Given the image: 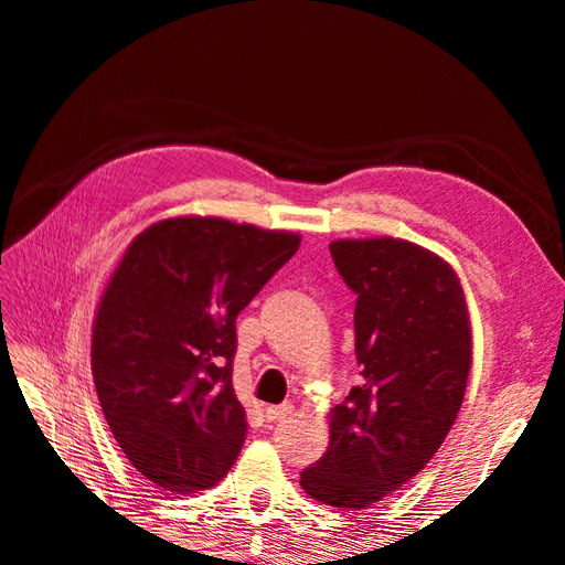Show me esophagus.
Instances as JSON below:
<instances>
[{
  "instance_id": "esophagus-1",
  "label": "esophagus",
  "mask_w": 565,
  "mask_h": 565,
  "mask_svg": "<svg viewBox=\"0 0 565 565\" xmlns=\"http://www.w3.org/2000/svg\"><path fill=\"white\" fill-rule=\"evenodd\" d=\"M264 415H266V419H268V422H282V419H287L289 415H292V405H289V403H282V405H268Z\"/></svg>"
}]
</instances>
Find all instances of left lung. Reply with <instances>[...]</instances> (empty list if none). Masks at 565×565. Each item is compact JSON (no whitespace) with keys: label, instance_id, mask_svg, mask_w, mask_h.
I'll use <instances>...</instances> for the list:
<instances>
[{"label":"left lung","instance_id":"obj_1","mask_svg":"<svg viewBox=\"0 0 565 565\" xmlns=\"http://www.w3.org/2000/svg\"><path fill=\"white\" fill-rule=\"evenodd\" d=\"M332 262L355 292L361 380L330 415V446L301 471L313 500L365 509L417 476L465 401L471 324L457 273L396 237L337 241Z\"/></svg>","mask_w":565,"mask_h":565}]
</instances>
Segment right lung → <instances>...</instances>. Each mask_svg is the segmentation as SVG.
Masks as SVG:
<instances>
[{"instance_id":"1","label":"right lung","mask_w":565,"mask_h":565,"mask_svg":"<svg viewBox=\"0 0 565 565\" xmlns=\"http://www.w3.org/2000/svg\"><path fill=\"white\" fill-rule=\"evenodd\" d=\"M299 243L214 216L158 221L134 237L98 303L92 372L115 440L148 481L207 490L241 455L235 318Z\"/></svg>"}]
</instances>
